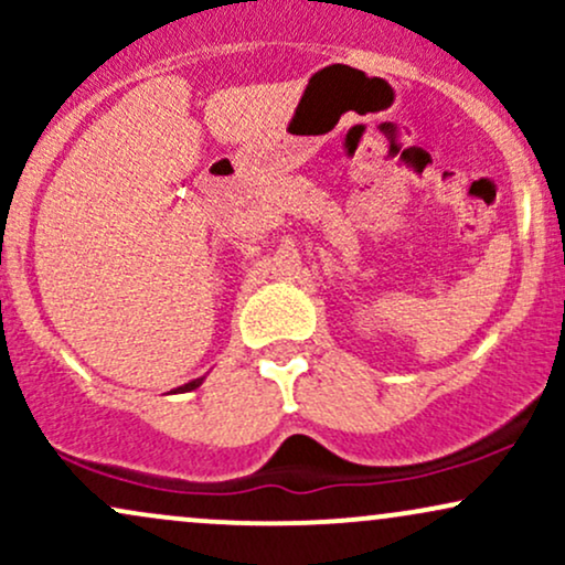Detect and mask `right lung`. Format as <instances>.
Masks as SVG:
<instances>
[{
	"instance_id": "obj_1",
	"label": "right lung",
	"mask_w": 565,
	"mask_h": 565,
	"mask_svg": "<svg viewBox=\"0 0 565 565\" xmlns=\"http://www.w3.org/2000/svg\"><path fill=\"white\" fill-rule=\"evenodd\" d=\"M201 385V380H193V382H188V385H183V387H178V391H193V387H199Z\"/></svg>"
}]
</instances>
